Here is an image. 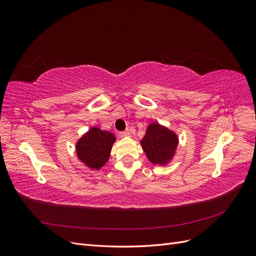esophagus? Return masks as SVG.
Segmentation results:
<instances>
[{
	"label": "esophagus",
	"mask_w": 256,
	"mask_h": 256,
	"mask_svg": "<svg viewBox=\"0 0 256 256\" xmlns=\"http://www.w3.org/2000/svg\"><path fill=\"white\" fill-rule=\"evenodd\" d=\"M120 136H130V131H129V130L122 131V132H120Z\"/></svg>",
	"instance_id": "34e87169"
}]
</instances>
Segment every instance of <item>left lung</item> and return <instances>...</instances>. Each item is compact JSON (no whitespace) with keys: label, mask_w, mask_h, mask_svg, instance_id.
<instances>
[{"label":"left lung","mask_w":256,"mask_h":256,"mask_svg":"<svg viewBox=\"0 0 256 256\" xmlns=\"http://www.w3.org/2000/svg\"><path fill=\"white\" fill-rule=\"evenodd\" d=\"M141 145L152 164L166 166L176 152L178 136L174 131L160 124L152 122L147 127Z\"/></svg>","instance_id":"1"}]
</instances>
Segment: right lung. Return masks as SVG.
<instances>
[{
    "mask_svg": "<svg viewBox=\"0 0 256 256\" xmlns=\"http://www.w3.org/2000/svg\"><path fill=\"white\" fill-rule=\"evenodd\" d=\"M116 138L110 131L90 128L76 144L79 160L92 170H100L109 160Z\"/></svg>",
    "mask_w": 256,
    "mask_h": 256,
    "instance_id": "add662e5",
    "label": "right lung"
}]
</instances>
